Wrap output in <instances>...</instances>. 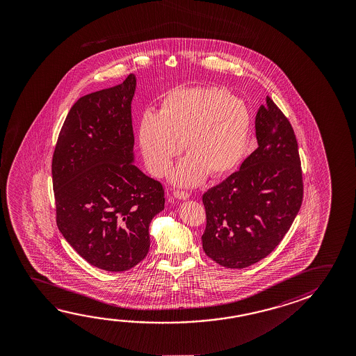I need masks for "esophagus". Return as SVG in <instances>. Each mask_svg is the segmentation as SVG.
<instances>
[{
  "instance_id": "1",
  "label": "esophagus",
  "mask_w": 356,
  "mask_h": 356,
  "mask_svg": "<svg viewBox=\"0 0 356 356\" xmlns=\"http://www.w3.org/2000/svg\"><path fill=\"white\" fill-rule=\"evenodd\" d=\"M174 196L179 200H187L190 197V193H185V191H175Z\"/></svg>"
}]
</instances>
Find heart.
I'll list each match as a JSON object with an SVG mask.
<instances>
[{"label":"heart","mask_w":356,"mask_h":356,"mask_svg":"<svg viewBox=\"0 0 356 356\" xmlns=\"http://www.w3.org/2000/svg\"><path fill=\"white\" fill-rule=\"evenodd\" d=\"M251 113L245 102L217 87H177L165 94L158 113L145 111L139 144L152 175H166L185 145L186 158L171 181L193 186L211 176L234 171L251 134Z\"/></svg>","instance_id":"b5f03b06"}]
</instances>
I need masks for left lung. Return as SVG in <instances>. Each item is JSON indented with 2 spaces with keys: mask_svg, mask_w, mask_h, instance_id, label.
<instances>
[{
  "mask_svg": "<svg viewBox=\"0 0 356 356\" xmlns=\"http://www.w3.org/2000/svg\"><path fill=\"white\" fill-rule=\"evenodd\" d=\"M258 147L220 185L202 196L204 253L241 269L274 251L303 201L302 168L291 122L269 97L256 115Z\"/></svg>",
  "mask_w": 356,
  "mask_h": 356,
  "instance_id": "left-lung-1",
  "label": "left lung"
}]
</instances>
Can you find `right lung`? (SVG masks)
Listing matches in <instances>:
<instances>
[{
  "mask_svg": "<svg viewBox=\"0 0 356 356\" xmlns=\"http://www.w3.org/2000/svg\"><path fill=\"white\" fill-rule=\"evenodd\" d=\"M136 76L87 94L70 108L52 160L57 226L97 268L124 272L145 258L163 185L136 165L131 102Z\"/></svg>",
  "mask_w": 356,
  "mask_h": 356,
  "instance_id": "add662e5",
  "label": "right lung"
}]
</instances>
